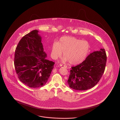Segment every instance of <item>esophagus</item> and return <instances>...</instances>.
Here are the masks:
<instances>
[{
  "instance_id": "34e87169",
  "label": "esophagus",
  "mask_w": 120,
  "mask_h": 120,
  "mask_svg": "<svg viewBox=\"0 0 120 120\" xmlns=\"http://www.w3.org/2000/svg\"><path fill=\"white\" fill-rule=\"evenodd\" d=\"M59 66L60 67H64V68H67V67L66 66H64V65H62V64H60L59 65Z\"/></svg>"
}]
</instances>
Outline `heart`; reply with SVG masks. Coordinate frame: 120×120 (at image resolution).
Instances as JSON below:
<instances>
[{
    "label": "heart",
    "instance_id": "heart-1",
    "mask_svg": "<svg viewBox=\"0 0 120 120\" xmlns=\"http://www.w3.org/2000/svg\"><path fill=\"white\" fill-rule=\"evenodd\" d=\"M90 49L88 42L71 36H63L51 47V57L53 59L61 57L63 52V63L68 61L71 65L83 62L87 57Z\"/></svg>",
    "mask_w": 120,
    "mask_h": 120
}]
</instances>
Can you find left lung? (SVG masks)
Wrapping results in <instances>:
<instances>
[{
    "label": "left lung",
    "instance_id": "1",
    "mask_svg": "<svg viewBox=\"0 0 120 120\" xmlns=\"http://www.w3.org/2000/svg\"><path fill=\"white\" fill-rule=\"evenodd\" d=\"M107 55L104 49L91 53L79 65L71 68L68 83L75 90H85L95 86L104 72Z\"/></svg>",
    "mask_w": 120,
    "mask_h": 120
}]
</instances>
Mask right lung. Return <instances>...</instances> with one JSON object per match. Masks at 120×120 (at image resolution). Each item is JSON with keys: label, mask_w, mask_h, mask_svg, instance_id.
I'll use <instances>...</instances> for the list:
<instances>
[{"label": "right lung", "mask_w": 120, "mask_h": 120, "mask_svg": "<svg viewBox=\"0 0 120 120\" xmlns=\"http://www.w3.org/2000/svg\"><path fill=\"white\" fill-rule=\"evenodd\" d=\"M39 31L34 30L24 35L16 47L14 64L19 80L31 88L44 86L55 63L46 59Z\"/></svg>", "instance_id": "1"}]
</instances>
